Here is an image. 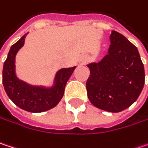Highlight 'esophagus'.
Instances as JSON below:
<instances>
[{"label":"esophagus","instance_id":"obj_1","mask_svg":"<svg viewBox=\"0 0 148 148\" xmlns=\"http://www.w3.org/2000/svg\"><path fill=\"white\" fill-rule=\"evenodd\" d=\"M89 60H90L89 57L86 56V55H84V56H82V57H81V58H80V63H82V64H86Z\"/></svg>","mask_w":148,"mask_h":148}]
</instances>
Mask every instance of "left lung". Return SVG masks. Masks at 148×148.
<instances>
[{
    "label": "left lung",
    "instance_id": "left-lung-1",
    "mask_svg": "<svg viewBox=\"0 0 148 148\" xmlns=\"http://www.w3.org/2000/svg\"><path fill=\"white\" fill-rule=\"evenodd\" d=\"M108 53L88 64L87 96L97 108L119 113L137 100L145 83V71L137 48L117 31L110 34Z\"/></svg>",
    "mask_w": 148,
    "mask_h": 148
}]
</instances>
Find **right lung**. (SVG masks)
<instances>
[{
  "instance_id": "obj_1",
  "label": "right lung",
  "mask_w": 148,
  "mask_h": 148,
  "mask_svg": "<svg viewBox=\"0 0 148 148\" xmlns=\"http://www.w3.org/2000/svg\"><path fill=\"white\" fill-rule=\"evenodd\" d=\"M25 37L26 34L10 48L3 65L2 84L8 97L18 108L31 113H41L56 107L61 101L67 81L76 67L60 69L51 88L32 86L18 79L15 74V57L23 46Z\"/></svg>"
}]
</instances>
